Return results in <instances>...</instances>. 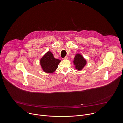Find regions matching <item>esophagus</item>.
Instances as JSON below:
<instances>
[{
    "mask_svg": "<svg viewBox=\"0 0 123 123\" xmlns=\"http://www.w3.org/2000/svg\"><path fill=\"white\" fill-rule=\"evenodd\" d=\"M68 56H66L64 58H63L64 59H68Z\"/></svg>",
    "mask_w": 123,
    "mask_h": 123,
    "instance_id": "1",
    "label": "esophagus"
}]
</instances>
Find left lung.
<instances>
[{"instance_id": "1", "label": "left lung", "mask_w": 123, "mask_h": 123, "mask_svg": "<svg viewBox=\"0 0 123 123\" xmlns=\"http://www.w3.org/2000/svg\"><path fill=\"white\" fill-rule=\"evenodd\" d=\"M73 62L75 65L76 68L78 70L82 69L86 64V60L80 54L76 55Z\"/></svg>"}]
</instances>
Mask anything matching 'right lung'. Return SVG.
I'll return each mask as SVG.
<instances>
[{
	"instance_id": "obj_1",
	"label": "right lung",
	"mask_w": 123,
	"mask_h": 123,
	"mask_svg": "<svg viewBox=\"0 0 123 123\" xmlns=\"http://www.w3.org/2000/svg\"><path fill=\"white\" fill-rule=\"evenodd\" d=\"M60 62V60L54 57L51 52H48L40 59V65L45 72L51 73L57 69Z\"/></svg>"
}]
</instances>
